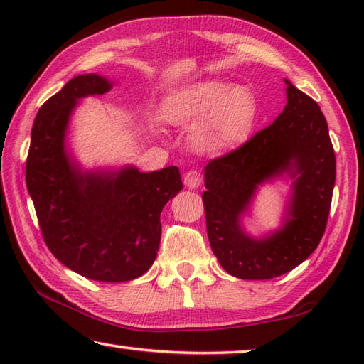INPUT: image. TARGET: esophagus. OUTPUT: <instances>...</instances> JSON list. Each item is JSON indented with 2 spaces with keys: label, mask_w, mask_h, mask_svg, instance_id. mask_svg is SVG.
<instances>
[{
  "label": "esophagus",
  "mask_w": 364,
  "mask_h": 364,
  "mask_svg": "<svg viewBox=\"0 0 364 364\" xmlns=\"http://www.w3.org/2000/svg\"><path fill=\"white\" fill-rule=\"evenodd\" d=\"M184 186L189 189H196L202 184V175H200L198 170H189V172L184 173Z\"/></svg>",
  "instance_id": "esophagus-1"
}]
</instances>
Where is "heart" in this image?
<instances>
[{"instance_id": "b5f03b06", "label": "heart", "mask_w": 364, "mask_h": 364, "mask_svg": "<svg viewBox=\"0 0 364 364\" xmlns=\"http://www.w3.org/2000/svg\"><path fill=\"white\" fill-rule=\"evenodd\" d=\"M258 103L245 86L206 80L173 89L159 106V117L172 127L191 131V142L200 151H223L249 134Z\"/></svg>"}]
</instances>
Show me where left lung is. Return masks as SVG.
<instances>
[{
    "instance_id": "8db88e82",
    "label": "left lung",
    "mask_w": 364,
    "mask_h": 364,
    "mask_svg": "<svg viewBox=\"0 0 364 364\" xmlns=\"http://www.w3.org/2000/svg\"><path fill=\"white\" fill-rule=\"evenodd\" d=\"M286 82L283 112L249 142L205 167L203 203L213 253L230 275L269 280L304 262L326 231L336 178V159L319 105ZM293 180L282 227L261 238L243 230L259 186Z\"/></svg>"
}]
</instances>
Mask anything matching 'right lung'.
Wrapping results in <instances>:
<instances>
[{
    "label": "right lung",
    "instance_id": "right-lung-1",
    "mask_svg": "<svg viewBox=\"0 0 364 364\" xmlns=\"http://www.w3.org/2000/svg\"><path fill=\"white\" fill-rule=\"evenodd\" d=\"M112 81L75 76L38 109L26 159V186L45 244L65 267L90 280L119 283L144 275L156 259L161 211L183 189L175 166L84 170L67 149L68 123L82 98Z\"/></svg>",
    "mask_w": 364,
    "mask_h": 364
}]
</instances>
